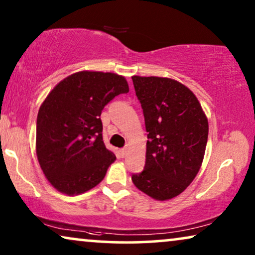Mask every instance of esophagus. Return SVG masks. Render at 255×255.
<instances>
[{
  "label": "esophagus",
  "mask_w": 255,
  "mask_h": 255,
  "mask_svg": "<svg viewBox=\"0 0 255 255\" xmlns=\"http://www.w3.org/2000/svg\"><path fill=\"white\" fill-rule=\"evenodd\" d=\"M127 152H128V148L124 147V148H121L120 152H118V153H120V155L122 156V158H124V156L127 155Z\"/></svg>",
  "instance_id": "1"
}]
</instances>
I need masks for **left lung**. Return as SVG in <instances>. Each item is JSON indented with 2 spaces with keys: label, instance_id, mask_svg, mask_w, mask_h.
<instances>
[{
  "label": "left lung",
  "instance_id": "left-lung-1",
  "mask_svg": "<svg viewBox=\"0 0 255 255\" xmlns=\"http://www.w3.org/2000/svg\"><path fill=\"white\" fill-rule=\"evenodd\" d=\"M132 81L148 132L144 170L133 174L132 182L153 200H170L201 168L208 118L195 94L176 80L134 75Z\"/></svg>",
  "mask_w": 255,
  "mask_h": 255
}]
</instances>
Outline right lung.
<instances>
[{
    "instance_id": "1",
    "label": "right lung",
    "mask_w": 255,
    "mask_h": 255,
    "mask_svg": "<svg viewBox=\"0 0 255 255\" xmlns=\"http://www.w3.org/2000/svg\"><path fill=\"white\" fill-rule=\"evenodd\" d=\"M128 93L124 76L81 71L58 83L37 116L36 153L48 182L73 196L104 179L116 160L102 138L101 113L120 94Z\"/></svg>"
}]
</instances>
